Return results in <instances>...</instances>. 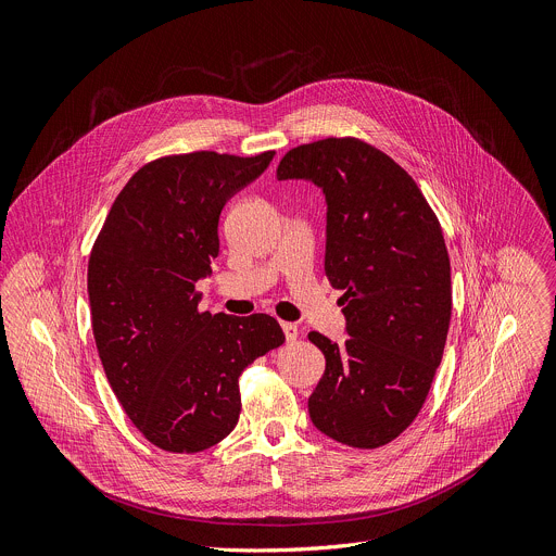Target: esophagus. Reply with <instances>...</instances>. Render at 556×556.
<instances>
[{
	"label": "esophagus",
	"instance_id": "obj_1",
	"mask_svg": "<svg viewBox=\"0 0 556 556\" xmlns=\"http://www.w3.org/2000/svg\"><path fill=\"white\" fill-rule=\"evenodd\" d=\"M280 326H282V330H285V338H287V342H293V340L298 338V326H295V324H291V321H282Z\"/></svg>",
	"mask_w": 556,
	"mask_h": 556
}]
</instances>
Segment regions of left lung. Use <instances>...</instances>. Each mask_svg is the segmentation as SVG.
Wrapping results in <instances>:
<instances>
[{"instance_id": "1", "label": "left lung", "mask_w": 556, "mask_h": 556, "mask_svg": "<svg viewBox=\"0 0 556 556\" xmlns=\"http://www.w3.org/2000/svg\"><path fill=\"white\" fill-rule=\"evenodd\" d=\"M276 177L321 188L324 271L346 291L351 338L308 332L326 357L311 420L349 447L388 445L418 416L447 342L452 267L438 218L416 181L357 138L295 147Z\"/></svg>"}]
</instances>
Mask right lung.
Masks as SVG:
<instances>
[{
	"instance_id": "right-lung-1",
	"label": "right lung",
	"mask_w": 556,
	"mask_h": 556,
	"mask_svg": "<svg viewBox=\"0 0 556 556\" xmlns=\"http://www.w3.org/2000/svg\"><path fill=\"white\" fill-rule=\"evenodd\" d=\"M274 155L197 151L144 164L91 248L98 357L131 422L164 452L197 454L224 440L239 422L241 372L285 342L271 315L199 311L194 289L218 256L220 210Z\"/></svg>"
}]
</instances>
